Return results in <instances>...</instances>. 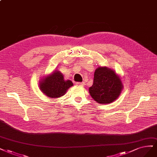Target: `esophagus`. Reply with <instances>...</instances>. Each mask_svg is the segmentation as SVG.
I'll return each instance as SVG.
<instances>
[{"label":"esophagus","instance_id":"1","mask_svg":"<svg viewBox=\"0 0 157 157\" xmlns=\"http://www.w3.org/2000/svg\"><path fill=\"white\" fill-rule=\"evenodd\" d=\"M86 84L84 82H76V85H78V86H84Z\"/></svg>","mask_w":157,"mask_h":157}]
</instances>
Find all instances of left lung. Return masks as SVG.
Listing matches in <instances>:
<instances>
[{
    "mask_svg": "<svg viewBox=\"0 0 157 157\" xmlns=\"http://www.w3.org/2000/svg\"><path fill=\"white\" fill-rule=\"evenodd\" d=\"M123 88L121 80L114 71L106 67H99L95 71L94 83L89 92L98 103L109 104L120 96Z\"/></svg>",
    "mask_w": 157,
    "mask_h": 157,
    "instance_id": "obj_1",
    "label": "left lung"
}]
</instances>
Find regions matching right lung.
<instances>
[{"label":"right lung","instance_id":"add662e5","mask_svg":"<svg viewBox=\"0 0 157 157\" xmlns=\"http://www.w3.org/2000/svg\"><path fill=\"white\" fill-rule=\"evenodd\" d=\"M39 86L41 91L48 97L58 98L64 95L73 84L69 80H65L60 71H55L41 80Z\"/></svg>","mask_w":157,"mask_h":157}]
</instances>
